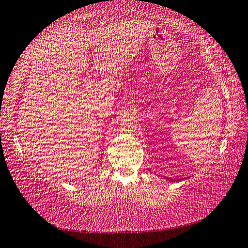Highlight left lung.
I'll return each instance as SVG.
<instances>
[{
  "mask_svg": "<svg viewBox=\"0 0 248 248\" xmlns=\"http://www.w3.org/2000/svg\"><path fill=\"white\" fill-rule=\"evenodd\" d=\"M170 180H173V179H170ZM177 180H179V179H177ZM174 182H175V180H174Z\"/></svg>",
  "mask_w": 248,
  "mask_h": 248,
  "instance_id": "obj_1",
  "label": "left lung"
}]
</instances>
